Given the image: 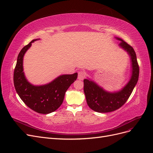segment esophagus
Segmentation results:
<instances>
[{"instance_id": "obj_1", "label": "esophagus", "mask_w": 153, "mask_h": 153, "mask_svg": "<svg viewBox=\"0 0 153 153\" xmlns=\"http://www.w3.org/2000/svg\"><path fill=\"white\" fill-rule=\"evenodd\" d=\"M85 76V73L84 71H79L78 73V80H83Z\"/></svg>"}]
</instances>
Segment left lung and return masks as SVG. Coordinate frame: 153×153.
<instances>
[{"label": "left lung", "instance_id": "8db88e82", "mask_svg": "<svg viewBox=\"0 0 153 153\" xmlns=\"http://www.w3.org/2000/svg\"><path fill=\"white\" fill-rule=\"evenodd\" d=\"M119 46L126 50L130 55L132 62V76L128 84L119 92L110 93L104 91L94 82L84 80V91L87 103L90 108L100 113L110 112L121 108L126 102L138 80L139 66L135 50L131 45L123 39Z\"/></svg>", "mask_w": 153, "mask_h": 153}]
</instances>
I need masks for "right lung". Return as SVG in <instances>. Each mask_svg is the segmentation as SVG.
<instances>
[{
    "instance_id": "add662e5",
    "label": "right lung",
    "mask_w": 153,
    "mask_h": 153,
    "mask_svg": "<svg viewBox=\"0 0 153 153\" xmlns=\"http://www.w3.org/2000/svg\"><path fill=\"white\" fill-rule=\"evenodd\" d=\"M36 40L30 41L18 54L14 70L13 82L18 96L28 107L39 114H47L54 112L62 105L66 91L76 80L78 74L61 75L45 85L34 86L30 84L23 72V58L32 43Z\"/></svg>"
}]
</instances>
